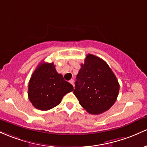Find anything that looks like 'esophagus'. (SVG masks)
<instances>
[{"label":"esophagus","mask_w":147,"mask_h":147,"mask_svg":"<svg viewBox=\"0 0 147 147\" xmlns=\"http://www.w3.org/2000/svg\"><path fill=\"white\" fill-rule=\"evenodd\" d=\"M69 82H70V83H71V85H73V86H74V80H73V79H71V80H69Z\"/></svg>","instance_id":"34e87169"}]
</instances>
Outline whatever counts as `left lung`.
<instances>
[{
  "label": "left lung",
  "mask_w": 147,
  "mask_h": 147,
  "mask_svg": "<svg viewBox=\"0 0 147 147\" xmlns=\"http://www.w3.org/2000/svg\"><path fill=\"white\" fill-rule=\"evenodd\" d=\"M119 91L117 79L104 60L88 54L77 74L74 94L87 113L98 115L109 110Z\"/></svg>",
  "instance_id": "left-lung-1"
}]
</instances>
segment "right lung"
<instances>
[{
    "instance_id": "1",
    "label": "right lung",
    "mask_w": 147,
    "mask_h": 147,
    "mask_svg": "<svg viewBox=\"0 0 147 147\" xmlns=\"http://www.w3.org/2000/svg\"><path fill=\"white\" fill-rule=\"evenodd\" d=\"M74 87L56 71L53 63L41 62L32 74L28 84V98L34 108L49 110L60 103Z\"/></svg>"
}]
</instances>
